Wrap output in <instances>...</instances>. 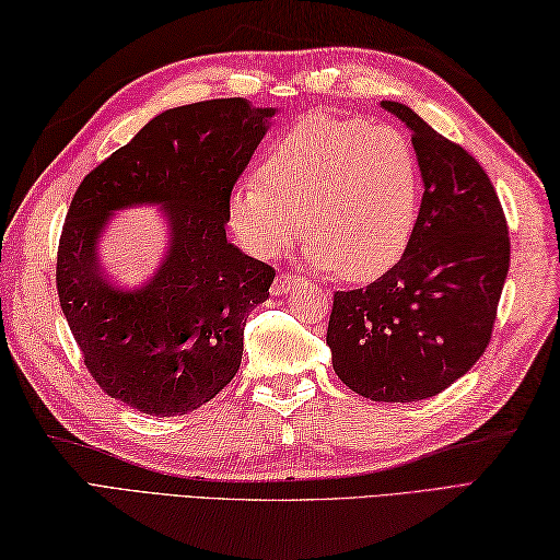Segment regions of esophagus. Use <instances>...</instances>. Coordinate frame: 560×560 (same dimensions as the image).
<instances>
[{"label":"esophagus","mask_w":560,"mask_h":560,"mask_svg":"<svg viewBox=\"0 0 560 560\" xmlns=\"http://www.w3.org/2000/svg\"><path fill=\"white\" fill-rule=\"evenodd\" d=\"M299 280L302 278H299L296 272H280L276 282H272V294H288Z\"/></svg>","instance_id":"esophagus-1"}]
</instances>
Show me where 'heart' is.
I'll return each mask as SVG.
<instances>
[{"instance_id": "obj_1", "label": "heart", "mask_w": 560, "mask_h": 560, "mask_svg": "<svg viewBox=\"0 0 560 560\" xmlns=\"http://www.w3.org/2000/svg\"><path fill=\"white\" fill-rule=\"evenodd\" d=\"M418 213V161L397 128L308 114L284 130L258 175L237 183L230 221L272 256L304 230L306 258L363 282L399 261Z\"/></svg>"}]
</instances>
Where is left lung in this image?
I'll list each match as a JSON object with an SVG mask.
<instances>
[{"label":"left lung","mask_w":560,"mask_h":560,"mask_svg":"<svg viewBox=\"0 0 560 560\" xmlns=\"http://www.w3.org/2000/svg\"><path fill=\"white\" fill-rule=\"evenodd\" d=\"M425 192L399 264L361 290L335 292L327 347L337 377L373 401H420L452 387L492 339L511 264L497 189L466 149L406 104Z\"/></svg>","instance_id":"1"}]
</instances>
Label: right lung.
I'll return each instance as SVG.
<instances>
[{"instance_id": "right-lung-1", "label": "right lung", "mask_w": 560, "mask_h": 560, "mask_svg": "<svg viewBox=\"0 0 560 560\" xmlns=\"http://www.w3.org/2000/svg\"><path fill=\"white\" fill-rule=\"evenodd\" d=\"M272 108L242 97L168 108L75 189L57 252V292L85 368L104 394L147 416H185L240 371L249 311L276 268L225 237L230 195L266 135ZM161 202L172 249L138 291L108 281L93 249L107 220Z\"/></svg>"}]
</instances>
